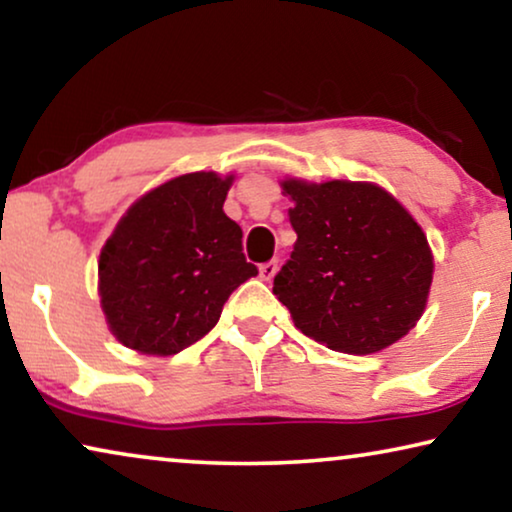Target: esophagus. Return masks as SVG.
I'll use <instances>...</instances> for the list:
<instances>
[{
	"label": "esophagus",
	"mask_w": 512,
	"mask_h": 512,
	"mask_svg": "<svg viewBox=\"0 0 512 512\" xmlns=\"http://www.w3.org/2000/svg\"><path fill=\"white\" fill-rule=\"evenodd\" d=\"M277 268H279L277 261H268L258 268V275H261V279H265V282H270V279L277 275Z\"/></svg>",
	"instance_id": "34e87169"
}]
</instances>
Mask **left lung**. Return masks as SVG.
<instances>
[{
	"instance_id": "left-lung-1",
	"label": "left lung",
	"mask_w": 512,
	"mask_h": 512,
	"mask_svg": "<svg viewBox=\"0 0 512 512\" xmlns=\"http://www.w3.org/2000/svg\"><path fill=\"white\" fill-rule=\"evenodd\" d=\"M298 240L272 293L319 345L373 354L422 317L433 256L417 221L375 184L284 181Z\"/></svg>"
}]
</instances>
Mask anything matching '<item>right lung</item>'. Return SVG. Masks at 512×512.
Returning a JSON list of instances; mask_svg holds the SVG:
<instances>
[{
	"instance_id": "add662e5",
	"label": "right lung",
	"mask_w": 512,
	"mask_h": 512,
	"mask_svg": "<svg viewBox=\"0 0 512 512\" xmlns=\"http://www.w3.org/2000/svg\"><path fill=\"white\" fill-rule=\"evenodd\" d=\"M230 181L184 174L118 221L100 254V298L125 347L179 354L205 338L230 293L258 275L242 254V228L223 212Z\"/></svg>"
}]
</instances>
